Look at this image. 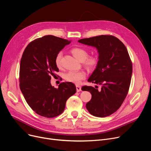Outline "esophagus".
Listing matches in <instances>:
<instances>
[{
  "instance_id": "34e87169",
  "label": "esophagus",
  "mask_w": 151,
  "mask_h": 151,
  "mask_svg": "<svg viewBox=\"0 0 151 151\" xmlns=\"http://www.w3.org/2000/svg\"><path fill=\"white\" fill-rule=\"evenodd\" d=\"M76 88L77 92H80L81 91V87L79 86V85H76Z\"/></svg>"
}]
</instances>
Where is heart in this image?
<instances>
[{
	"label": "heart",
	"mask_w": 151,
	"mask_h": 151,
	"mask_svg": "<svg viewBox=\"0 0 151 151\" xmlns=\"http://www.w3.org/2000/svg\"><path fill=\"white\" fill-rule=\"evenodd\" d=\"M71 52L75 58L80 61L83 62L85 67L89 70H94L99 64V57L96 55H91L88 56V52L82 47H74L71 50ZM62 53L59 52L56 55L55 63L58 68L62 67ZM86 78V73L84 71H68L65 73L64 78L67 81L75 84H79L83 80Z\"/></svg>",
	"instance_id": "1"
}]
</instances>
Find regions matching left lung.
Instances as JSON below:
<instances>
[{"mask_svg": "<svg viewBox=\"0 0 151 151\" xmlns=\"http://www.w3.org/2000/svg\"><path fill=\"white\" fill-rule=\"evenodd\" d=\"M78 42L96 47L99 52V64L88 81L101 85L83 86L92 98L86 107L95 116L106 117L119 109L125 99L133 71L132 62L124 44L112 35H101L80 39Z\"/></svg>", "mask_w": 151, "mask_h": 151, "instance_id": "1", "label": "left lung"}]
</instances>
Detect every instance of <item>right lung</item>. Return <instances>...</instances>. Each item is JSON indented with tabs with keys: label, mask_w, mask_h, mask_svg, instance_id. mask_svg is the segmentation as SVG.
I'll use <instances>...</instances> for the list:
<instances>
[{
	"label": "right lung",
	"mask_w": 151,
	"mask_h": 151,
	"mask_svg": "<svg viewBox=\"0 0 151 151\" xmlns=\"http://www.w3.org/2000/svg\"><path fill=\"white\" fill-rule=\"evenodd\" d=\"M70 41L52 35L35 39L25 48L19 66V88L32 110L42 116L53 118L60 115L68 98L76 89L71 82L61 83L58 88L50 80L58 71L56 55Z\"/></svg>",
	"instance_id": "obj_1"
}]
</instances>
